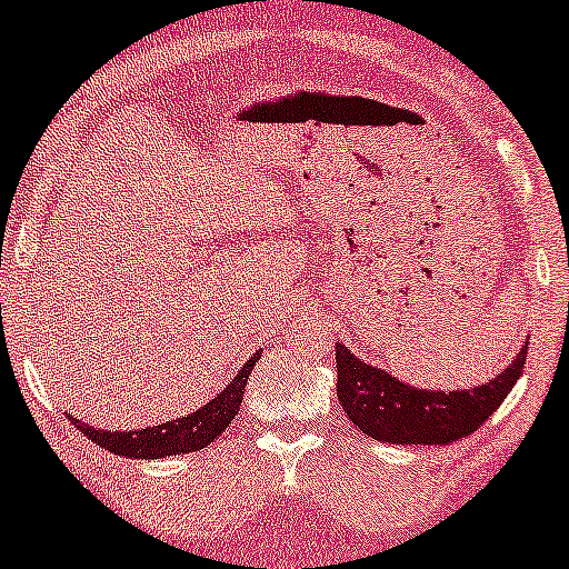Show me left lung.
Listing matches in <instances>:
<instances>
[{"label":"left lung","instance_id":"8db88e82","mask_svg":"<svg viewBox=\"0 0 569 569\" xmlns=\"http://www.w3.org/2000/svg\"><path fill=\"white\" fill-rule=\"evenodd\" d=\"M528 345L495 380L465 391H428L369 367L336 345V395L361 433L389 445H450L470 437L515 389Z\"/></svg>","mask_w":569,"mask_h":569}]
</instances>
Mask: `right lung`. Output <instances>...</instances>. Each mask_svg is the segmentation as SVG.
Here are the masks:
<instances>
[{
    "label": "right lung",
    "mask_w": 569,
    "mask_h": 569,
    "mask_svg": "<svg viewBox=\"0 0 569 569\" xmlns=\"http://www.w3.org/2000/svg\"><path fill=\"white\" fill-rule=\"evenodd\" d=\"M258 361V352L250 361L241 367V372L230 380L228 389L222 395L213 397L208 406H202L200 411L189 413L183 419H174V422L152 425V428H141V431H97L93 425L80 422L74 419V425L91 439L99 448H108L110 453L127 456V459H163V456H180V453H194L202 450L206 445H211L213 439H219V433L228 428L236 419L241 406V397H244L247 378H250L252 367Z\"/></svg>",
    "instance_id": "right-lung-1"
}]
</instances>
